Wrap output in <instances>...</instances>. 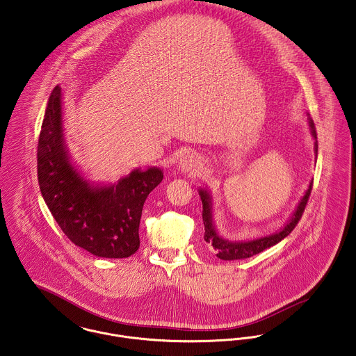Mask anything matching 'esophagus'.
<instances>
[{
  "mask_svg": "<svg viewBox=\"0 0 356 356\" xmlns=\"http://www.w3.org/2000/svg\"><path fill=\"white\" fill-rule=\"evenodd\" d=\"M200 165H202L200 157L196 156V154H193V153H191V154L184 156V157L180 160L179 168H180L181 172H193V170H197V169L200 168Z\"/></svg>",
  "mask_w": 356,
  "mask_h": 356,
  "instance_id": "esophagus-1",
  "label": "esophagus"
}]
</instances>
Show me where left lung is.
Segmentation results:
<instances>
[{
    "mask_svg": "<svg viewBox=\"0 0 356 356\" xmlns=\"http://www.w3.org/2000/svg\"><path fill=\"white\" fill-rule=\"evenodd\" d=\"M308 122H309V129H311V134L314 138V154L317 157V134H316V127H314V120L311 117H308ZM312 183H309V187L305 191V195L301 197V200L297 204V209H294V212L291 216V219L284 225L282 229H280L275 232H273L270 235L262 236V238H257V239H251V241H229L222 238L218 231L215 229V223H213V211H212V195L209 193L207 189H199V195L202 199V204H203V223H204V241L209 246V249L216 252V257L225 261H234V259H245V258H250L252 255L261 252V251L266 250L269 248L274 246L275 243L281 242L285 236H288L294 227L297 226L298 220L302 216V212L305 209V206L309 200V195L312 191Z\"/></svg>",
    "mask_w": 356,
    "mask_h": 356,
    "instance_id": "1",
    "label": "left lung"
}]
</instances>
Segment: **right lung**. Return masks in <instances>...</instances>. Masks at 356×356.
Returning a JSON list of instances; mask_svg holds the SVG:
<instances>
[{"mask_svg": "<svg viewBox=\"0 0 356 356\" xmlns=\"http://www.w3.org/2000/svg\"><path fill=\"white\" fill-rule=\"evenodd\" d=\"M62 87L49 95L38 145V179L45 204L67 238L102 258H127L140 248L147 195L163 170L134 169L114 184H91L74 167L64 141Z\"/></svg>", "mask_w": 356, "mask_h": 356, "instance_id": "1", "label": "right lung"}]
</instances>
